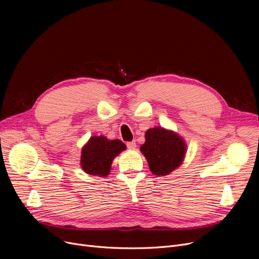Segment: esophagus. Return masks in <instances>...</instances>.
Returning <instances> with one entry per match:
<instances>
[{"mask_svg": "<svg viewBox=\"0 0 259 259\" xmlns=\"http://www.w3.org/2000/svg\"><path fill=\"white\" fill-rule=\"evenodd\" d=\"M127 147H128L129 149H135V148H137V143H135L134 141L128 142V143H127Z\"/></svg>", "mask_w": 259, "mask_h": 259, "instance_id": "34e87169", "label": "esophagus"}]
</instances>
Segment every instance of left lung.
Returning a JSON list of instances; mask_svg holds the SVG:
<instances>
[{
    "label": "left lung",
    "instance_id": "1",
    "mask_svg": "<svg viewBox=\"0 0 259 259\" xmlns=\"http://www.w3.org/2000/svg\"><path fill=\"white\" fill-rule=\"evenodd\" d=\"M145 138L146 142L141 146V151L153 174L167 175L182 164L186 145L178 134L156 127L149 129Z\"/></svg>",
    "mask_w": 259,
    "mask_h": 259
}]
</instances>
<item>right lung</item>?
Segmentation results:
<instances>
[{
  "label": "right lung",
  "mask_w": 259,
  "mask_h": 259,
  "mask_svg": "<svg viewBox=\"0 0 259 259\" xmlns=\"http://www.w3.org/2000/svg\"><path fill=\"white\" fill-rule=\"evenodd\" d=\"M125 149L126 145L119 140L110 141L105 137H92L81 150V168L88 174L106 176L110 172L114 157Z\"/></svg>",
  "instance_id": "1"
}]
</instances>
